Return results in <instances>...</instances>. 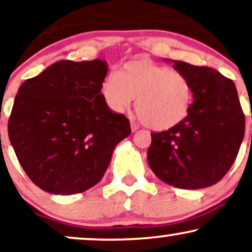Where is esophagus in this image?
I'll use <instances>...</instances> for the list:
<instances>
[{"label": "esophagus", "instance_id": "esophagus-1", "mask_svg": "<svg viewBox=\"0 0 252 252\" xmlns=\"http://www.w3.org/2000/svg\"><path fill=\"white\" fill-rule=\"evenodd\" d=\"M130 129H132V132H136V130L139 129V125H136L135 123H130Z\"/></svg>", "mask_w": 252, "mask_h": 252}]
</instances>
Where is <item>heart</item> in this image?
Instances as JSON below:
<instances>
[{
    "label": "heart",
    "instance_id": "1",
    "mask_svg": "<svg viewBox=\"0 0 252 252\" xmlns=\"http://www.w3.org/2000/svg\"><path fill=\"white\" fill-rule=\"evenodd\" d=\"M100 96L112 112H124L135 98V110L147 127L165 130L188 118L193 88L181 71L146 58L127 61L100 83Z\"/></svg>",
    "mask_w": 252,
    "mask_h": 252
}]
</instances>
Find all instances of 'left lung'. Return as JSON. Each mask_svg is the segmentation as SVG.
<instances>
[{
	"instance_id": "1",
	"label": "left lung",
	"mask_w": 252,
	"mask_h": 252,
	"mask_svg": "<svg viewBox=\"0 0 252 252\" xmlns=\"http://www.w3.org/2000/svg\"><path fill=\"white\" fill-rule=\"evenodd\" d=\"M164 60L189 78L193 103L184 122L152 133L147 152L149 166L161 181L175 188H208L227 174L244 138L246 119L236 87L213 68Z\"/></svg>"
}]
</instances>
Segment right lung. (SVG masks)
<instances>
[{
  "label": "right lung",
  "mask_w": 252,
  "mask_h": 252,
  "mask_svg": "<svg viewBox=\"0 0 252 252\" xmlns=\"http://www.w3.org/2000/svg\"><path fill=\"white\" fill-rule=\"evenodd\" d=\"M107 63L58 61L22 84L9 118V139L25 174L41 190L75 194L102 179L129 120L100 96Z\"/></svg>",
  "instance_id": "1"
}]
</instances>
